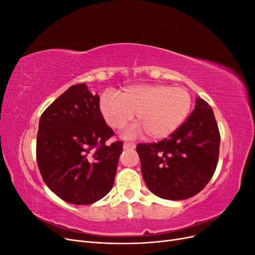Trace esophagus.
Returning <instances> with one entry per match:
<instances>
[{
    "label": "esophagus",
    "instance_id": "obj_1",
    "mask_svg": "<svg viewBox=\"0 0 255 255\" xmlns=\"http://www.w3.org/2000/svg\"><path fill=\"white\" fill-rule=\"evenodd\" d=\"M123 148L125 149H135L136 144L133 142H125L123 143Z\"/></svg>",
    "mask_w": 255,
    "mask_h": 255
}]
</instances>
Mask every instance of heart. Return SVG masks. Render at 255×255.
I'll return each instance as SVG.
<instances>
[{
  "instance_id": "b5f03b06",
  "label": "heart",
  "mask_w": 255,
  "mask_h": 255,
  "mask_svg": "<svg viewBox=\"0 0 255 255\" xmlns=\"http://www.w3.org/2000/svg\"><path fill=\"white\" fill-rule=\"evenodd\" d=\"M191 109L189 92L168 85H135L121 94L106 91L100 100V110L107 125L122 129L137 114L136 123L127 136L146 133L152 139H161L172 134L186 119Z\"/></svg>"
}]
</instances>
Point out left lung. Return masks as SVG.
<instances>
[{"label":"left lung","instance_id":"1","mask_svg":"<svg viewBox=\"0 0 255 255\" xmlns=\"http://www.w3.org/2000/svg\"><path fill=\"white\" fill-rule=\"evenodd\" d=\"M219 145L220 133L212 107L197 98L187 120L168 138L137 144L146 186L167 200L196 196L216 170Z\"/></svg>","mask_w":255,"mask_h":255}]
</instances>
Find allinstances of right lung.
<instances>
[{"instance_id": "obj_1", "label": "right lung", "mask_w": 255, "mask_h": 255, "mask_svg": "<svg viewBox=\"0 0 255 255\" xmlns=\"http://www.w3.org/2000/svg\"><path fill=\"white\" fill-rule=\"evenodd\" d=\"M100 111V98L86 84L60 95L39 120L36 157L47 186L64 201L85 205L113 188L123 142L107 145L114 135Z\"/></svg>"}]
</instances>
